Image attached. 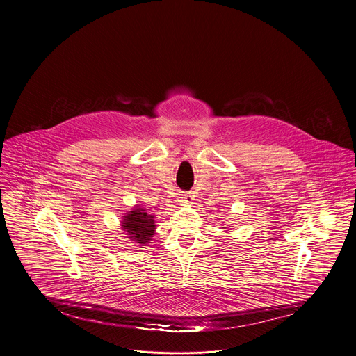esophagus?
<instances>
[{
	"mask_svg": "<svg viewBox=\"0 0 356 356\" xmlns=\"http://www.w3.org/2000/svg\"><path fill=\"white\" fill-rule=\"evenodd\" d=\"M179 202L183 204V206H191L192 202H193V195L190 192H184L179 196Z\"/></svg>",
	"mask_w": 356,
	"mask_h": 356,
	"instance_id": "1",
	"label": "esophagus"
}]
</instances>
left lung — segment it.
I'll use <instances>...</instances> for the list:
<instances>
[{"mask_svg":"<svg viewBox=\"0 0 356 356\" xmlns=\"http://www.w3.org/2000/svg\"><path fill=\"white\" fill-rule=\"evenodd\" d=\"M223 229H226V227H223Z\"/></svg>","mask_w":356,"mask_h":356,"instance_id":"8db88e82","label":"left lung"}]
</instances>
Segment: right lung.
<instances>
[{"label": "right lung", "mask_w": 356, "mask_h": 356, "mask_svg": "<svg viewBox=\"0 0 356 356\" xmlns=\"http://www.w3.org/2000/svg\"><path fill=\"white\" fill-rule=\"evenodd\" d=\"M154 216L149 214L145 207L136 204L131 211H127L122 217V229L129 236V238L137 243L140 248L147 245L152 241V237L156 232Z\"/></svg>", "instance_id": "obj_1"}]
</instances>
